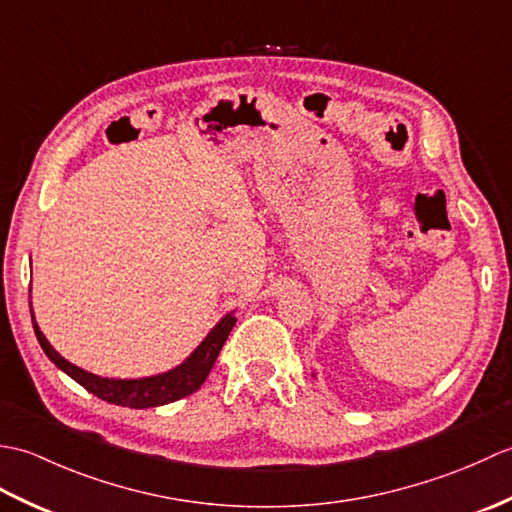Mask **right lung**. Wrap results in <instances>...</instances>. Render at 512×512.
Wrapping results in <instances>:
<instances>
[{
	"label": "right lung",
	"mask_w": 512,
	"mask_h": 512,
	"mask_svg": "<svg viewBox=\"0 0 512 512\" xmlns=\"http://www.w3.org/2000/svg\"><path fill=\"white\" fill-rule=\"evenodd\" d=\"M30 317H32V328H35V334H37V341L54 365L63 369V372L70 378H74L81 387L88 389L90 394L99 396L101 400L112 402V405L132 407V409L167 405V402L180 400L184 396H191L193 391H198L213 369L217 356H220L222 345L226 343L228 334H231L233 325L237 321L233 314H226V317L209 332V336H206V339L198 345V350H195L182 365L171 369L167 374L140 378V380H114V378L94 376L90 372H85V369L65 361V358L57 354V350H54L46 336H43V332L39 330L32 310H30Z\"/></svg>",
	"instance_id": "right-lung-1"
}]
</instances>
